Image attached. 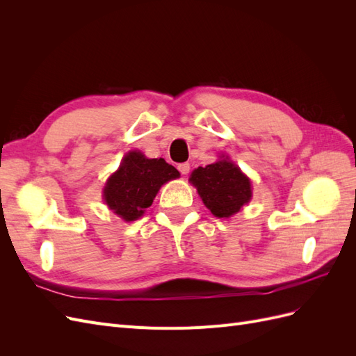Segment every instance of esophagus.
Wrapping results in <instances>:
<instances>
[{"label": "esophagus", "mask_w": 356, "mask_h": 356, "mask_svg": "<svg viewBox=\"0 0 356 356\" xmlns=\"http://www.w3.org/2000/svg\"><path fill=\"white\" fill-rule=\"evenodd\" d=\"M178 170L181 172L182 175H187L188 172H190V165L188 163H179L178 165Z\"/></svg>", "instance_id": "obj_1"}]
</instances>
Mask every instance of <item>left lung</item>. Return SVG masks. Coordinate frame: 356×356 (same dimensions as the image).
I'll return each instance as SVG.
<instances>
[{
  "mask_svg": "<svg viewBox=\"0 0 356 356\" xmlns=\"http://www.w3.org/2000/svg\"><path fill=\"white\" fill-rule=\"evenodd\" d=\"M190 181L207 208L218 218H229L239 212L252 196L250 179L229 159L197 168Z\"/></svg>",
  "mask_w": 356,
  "mask_h": 356,
  "instance_id": "8db88e82",
  "label": "left lung"
}]
</instances>
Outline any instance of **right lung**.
<instances>
[{
    "instance_id": "right-lung-1",
    "label": "right lung",
    "mask_w": 356,
    "mask_h": 356,
    "mask_svg": "<svg viewBox=\"0 0 356 356\" xmlns=\"http://www.w3.org/2000/svg\"><path fill=\"white\" fill-rule=\"evenodd\" d=\"M179 177V172L165 159H147L143 153H127L120 168L104 188L110 209L124 221H134L152 207L159 188Z\"/></svg>"
}]
</instances>
